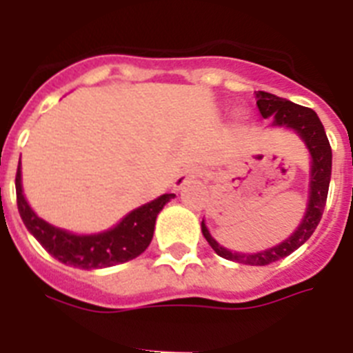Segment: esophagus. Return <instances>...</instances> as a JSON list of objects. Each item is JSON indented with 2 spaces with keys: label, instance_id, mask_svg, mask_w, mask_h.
Returning <instances> with one entry per match:
<instances>
[{
  "label": "esophagus",
  "instance_id": "34e87169",
  "mask_svg": "<svg viewBox=\"0 0 353 353\" xmlns=\"http://www.w3.org/2000/svg\"><path fill=\"white\" fill-rule=\"evenodd\" d=\"M196 176H201V171L196 170V168H189V170L182 171V173H180L179 176L174 179V187H176V189H180V187H183L185 183L191 182V180H194Z\"/></svg>",
  "mask_w": 353,
  "mask_h": 353
}]
</instances>
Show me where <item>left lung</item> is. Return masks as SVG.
Wrapping results in <instances>:
<instances>
[{"instance_id": "obj_1", "label": "left lung", "mask_w": 353, "mask_h": 353, "mask_svg": "<svg viewBox=\"0 0 353 353\" xmlns=\"http://www.w3.org/2000/svg\"><path fill=\"white\" fill-rule=\"evenodd\" d=\"M256 105L263 118L274 117V125L290 127V129L297 130L299 136L305 141L307 148L313 157V166H311V192H310V203L305 210L304 219L297 232L293 233L290 239L281 242L276 248H270L267 251L252 252V254H242V252H232L228 249L221 248L212 235L208 233L205 223H201V232L208 244L212 245L219 256L226 260L239 261L245 265H270L274 261L286 258L292 254L295 249L301 248L305 240L313 235L316 230L318 223L322 219L323 208H325L327 192H329L330 182V170H332V150H330L329 139H327L325 129H323L322 121L316 117L311 108L293 104V102L281 99V97L272 95L267 92L256 93Z\"/></svg>"}]
</instances>
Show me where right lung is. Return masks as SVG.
<instances>
[{"mask_svg":"<svg viewBox=\"0 0 353 353\" xmlns=\"http://www.w3.org/2000/svg\"><path fill=\"white\" fill-rule=\"evenodd\" d=\"M15 194L24 226L42 248L61 263L86 270L125 263L145 252L154 236L159 212L171 198H174V194H162L161 198L130 212L109 232L99 235H72L60 228L51 226L31 210L21 189V166L15 174Z\"/></svg>","mask_w":353,"mask_h":353,"instance_id":"obj_1","label":"right lung"}]
</instances>
